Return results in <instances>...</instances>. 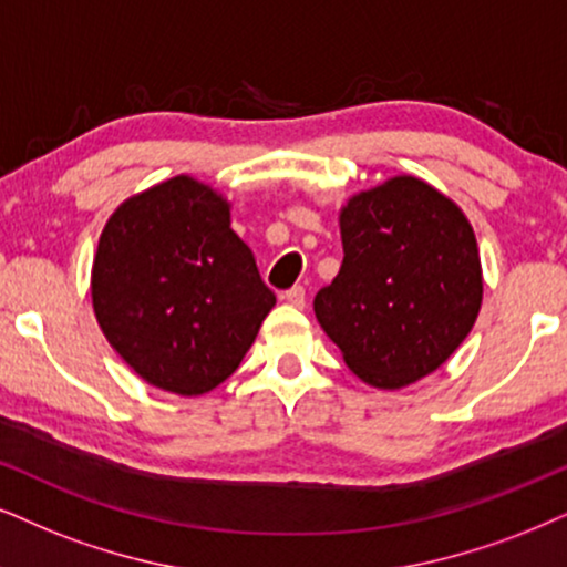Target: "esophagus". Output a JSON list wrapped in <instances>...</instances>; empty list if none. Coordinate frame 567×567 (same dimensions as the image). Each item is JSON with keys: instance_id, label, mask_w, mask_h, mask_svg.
Wrapping results in <instances>:
<instances>
[{"instance_id": "obj_1", "label": "esophagus", "mask_w": 567, "mask_h": 567, "mask_svg": "<svg viewBox=\"0 0 567 567\" xmlns=\"http://www.w3.org/2000/svg\"><path fill=\"white\" fill-rule=\"evenodd\" d=\"M285 303H290L292 308H303L306 306V290L303 288H292L285 292Z\"/></svg>"}]
</instances>
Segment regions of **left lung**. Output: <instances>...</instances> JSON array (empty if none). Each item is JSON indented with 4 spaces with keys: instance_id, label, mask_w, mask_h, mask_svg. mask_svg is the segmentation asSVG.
Instances as JSON below:
<instances>
[{
    "instance_id": "1",
    "label": "left lung",
    "mask_w": 567,
    "mask_h": 567,
    "mask_svg": "<svg viewBox=\"0 0 567 567\" xmlns=\"http://www.w3.org/2000/svg\"><path fill=\"white\" fill-rule=\"evenodd\" d=\"M340 238L342 267L313 311L342 361L377 390L434 374L482 311L468 217L421 177L395 175L342 204Z\"/></svg>"
}]
</instances>
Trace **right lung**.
Returning <instances> with one entry per match:
<instances>
[{"label": "right lung", "instance_id": "add662e5", "mask_svg": "<svg viewBox=\"0 0 567 567\" xmlns=\"http://www.w3.org/2000/svg\"><path fill=\"white\" fill-rule=\"evenodd\" d=\"M230 209L225 193L175 175L125 198L99 238L93 317L114 353L156 390L212 392L275 308Z\"/></svg>", "mask_w": 567, "mask_h": 567}]
</instances>
